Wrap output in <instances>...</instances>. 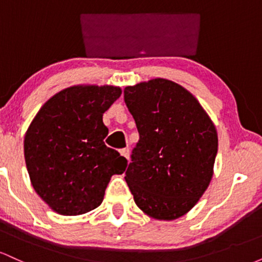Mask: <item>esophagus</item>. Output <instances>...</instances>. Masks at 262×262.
I'll return each mask as SVG.
<instances>
[{
    "label": "esophagus",
    "mask_w": 262,
    "mask_h": 262,
    "mask_svg": "<svg viewBox=\"0 0 262 262\" xmlns=\"http://www.w3.org/2000/svg\"><path fill=\"white\" fill-rule=\"evenodd\" d=\"M119 152H121V155L124 156V158L128 160V159H129V150L128 149H122Z\"/></svg>",
    "instance_id": "34e87169"
}]
</instances>
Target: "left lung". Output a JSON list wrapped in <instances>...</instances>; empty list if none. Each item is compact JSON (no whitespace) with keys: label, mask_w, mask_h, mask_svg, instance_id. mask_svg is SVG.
Wrapping results in <instances>:
<instances>
[{"label":"left lung","mask_w":262,"mask_h":262,"mask_svg":"<svg viewBox=\"0 0 262 262\" xmlns=\"http://www.w3.org/2000/svg\"><path fill=\"white\" fill-rule=\"evenodd\" d=\"M124 101L140 139L125 171L144 214L173 221L196 206L214 172V123L185 87L166 79L127 86Z\"/></svg>","instance_id":"1"}]
</instances>
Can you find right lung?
Listing matches in <instances>:
<instances>
[{"mask_svg":"<svg viewBox=\"0 0 262 262\" xmlns=\"http://www.w3.org/2000/svg\"><path fill=\"white\" fill-rule=\"evenodd\" d=\"M121 95L118 86H70L45 102L27 129L25 159L32 186L58 214L97 208L111 177L127 169L125 158L103 141V113Z\"/></svg>","mask_w":262,"mask_h":262,"instance_id":"add662e5","label":"right lung"}]
</instances>
